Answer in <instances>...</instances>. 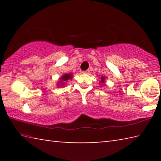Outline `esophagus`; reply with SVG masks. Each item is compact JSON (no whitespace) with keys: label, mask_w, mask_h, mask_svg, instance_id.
Masks as SVG:
<instances>
[{"label":"esophagus","mask_w":161,"mask_h":161,"mask_svg":"<svg viewBox=\"0 0 161 161\" xmlns=\"http://www.w3.org/2000/svg\"><path fill=\"white\" fill-rule=\"evenodd\" d=\"M82 73H83V74H86V75L89 74V70H86V71H84V72H82Z\"/></svg>","instance_id":"esophagus-1"}]
</instances>
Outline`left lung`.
Segmentation results:
<instances>
[{"instance_id": "obj_1", "label": "left lung", "mask_w": 161, "mask_h": 161, "mask_svg": "<svg viewBox=\"0 0 161 161\" xmlns=\"http://www.w3.org/2000/svg\"><path fill=\"white\" fill-rule=\"evenodd\" d=\"M100 78H101V80L99 81V84H100V86H102V85H104V82H105L107 77H106V76H102Z\"/></svg>"}]
</instances>
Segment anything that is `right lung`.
Masks as SVG:
<instances>
[{
    "mask_svg": "<svg viewBox=\"0 0 161 161\" xmlns=\"http://www.w3.org/2000/svg\"><path fill=\"white\" fill-rule=\"evenodd\" d=\"M73 78L72 73H67V74H64L60 77L58 81V83H57V86L60 88L62 86H64L67 84V81L69 80H72Z\"/></svg>",
    "mask_w": 161,
    "mask_h": 161,
    "instance_id": "obj_1",
    "label": "right lung"
}]
</instances>
